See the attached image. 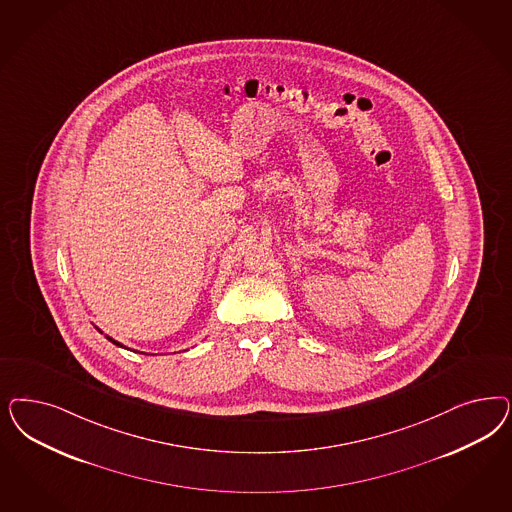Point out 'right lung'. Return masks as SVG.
Listing matches in <instances>:
<instances>
[{
	"instance_id": "right-lung-1",
	"label": "right lung",
	"mask_w": 512,
	"mask_h": 512,
	"mask_svg": "<svg viewBox=\"0 0 512 512\" xmlns=\"http://www.w3.org/2000/svg\"><path fill=\"white\" fill-rule=\"evenodd\" d=\"M99 331H101V330H99ZM101 333H103V331H101ZM105 337H107V339H109V341H111V343H113V345H116V347L128 348V347H124V345H122V343H118V341H116V339H113V337H109V335H105ZM133 352H137V350H133ZM141 354H145V352H141Z\"/></svg>"
}]
</instances>
